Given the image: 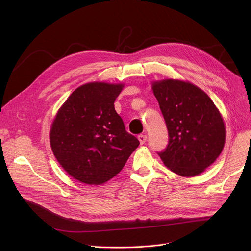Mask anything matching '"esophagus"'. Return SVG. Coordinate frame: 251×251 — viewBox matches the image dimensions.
<instances>
[{
	"instance_id": "34e87169",
	"label": "esophagus",
	"mask_w": 251,
	"mask_h": 251,
	"mask_svg": "<svg viewBox=\"0 0 251 251\" xmlns=\"http://www.w3.org/2000/svg\"><path fill=\"white\" fill-rule=\"evenodd\" d=\"M147 139H148V137H147L146 134H140V135H138V140H139V142H140L141 144H143L144 142H146Z\"/></svg>"
}]
</instances>
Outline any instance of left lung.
<instances>
[{
  "mask_svg": "<svg viewBox=\"0 0 251 251\" xmlns=\"http://www.w3.org/2000/svg\"><path fill=\"white\" fill-rule=\"evenodd\" d=\"M169 133L157 152L172 172L192 177L212 165L223 151L226 131L213 100L201 88L173 79L152 84Z\"/></svg>",
  "mask_w": 251,
  "mask_h": 251,
  "instance_id": "obj_1",
  "label": "left lung"
}]
</instances>
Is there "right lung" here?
I'll return each mask as SVG.
<instances>
[{"instance_id":"obj_1","label":"right lung","mask_w":251,"mask_h":251,"mask_svg":"<svg viewBox=\"0 0 251 251\" xmlns=\"http://www.w3.org/2000/svg\"><path fill=\"white\" fill-rule=\"evenodd\" d=\"M122 87L103 82L78 87L52 122V152L66 172L82 183L100 185L109 181L139 146L114 107Z\"/></svg>"}]
</instances>
